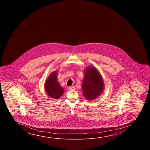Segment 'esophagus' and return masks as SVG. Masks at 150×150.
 Listing matches in <instances>:
<instances>
[{"label": "esophagus", "mask_w": 150, "mask_h": 150, "mask_svg": "<svg viewBox=\"0 0 150 150\" xmlns=\"http://www.w3.org/2000/svg\"><path fill=\"white\" fill-rule=\"evenodd\" d=\"M69 89L70 90H74V89H75V87L74 86H71V87H69Z\"/></svg>", "instance_id": "1"}]
</instances>
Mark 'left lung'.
Returning <instances> with one entry per match:
<instances>
[{"label": "left lung", "mask_w": 150, "mask_h": 150, "mask_svg": "<svg viewBox=\"0 0 150 150\" xmlns=\"http://www.w3.org/2000/svg\"><path fill=\"white\" fill-rule=\"evenodd\" d=\"M104 83L102 76L95 67H88L85 71L83 79V95L87 100H93L99 96L103 91Z\"/></svg>", "instance_id": "left-lung-1"}]
</instances>
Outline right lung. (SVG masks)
<instances>
[{
  "label": "right lung",
  "instance_id": "1",
  "mask_svg": "<svg viewBox=\"0 0 150 150\" xmlns=\"http://www.w3.org/2000/svg\"><path fill=\"white\" fill-rule=\"evenodd\" d=\"M45 89L51 98L58 99L63 95L64 90L58 83L57 71H54L48 77L45 84Z\"/></svg>",
  "mask_w": 150,
  "mask_h": 150
}]
</instances>
